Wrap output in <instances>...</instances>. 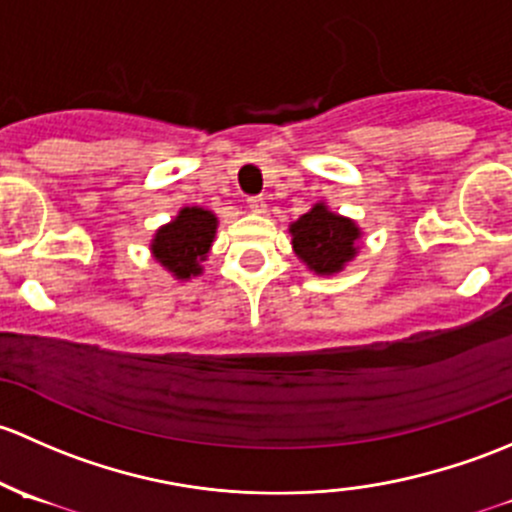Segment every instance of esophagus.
<instances>
[{"mask_svg": "<svg viewBox=\"0 0 512 512\" xmlns=\"http://www.w3.org/2000/svg\"><path fill=\"white\" fill-rule=\"evenodd\" d=\"M246 204H249V209L254 214L266 212V202H263V197H249V199H246Z\"/></svg>", "mask_w": 512, "mask_h": 512, "instance_id": "34e87169", "label": "esophagus"}]
</instances>
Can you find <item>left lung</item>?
I'll return each instance as SVG.
<instances>
[{"label": "left lung", "instance_id": "8db88e82", "mask_svg": "<svg viewBox=\"0 0 512 512\" xmlns=\"http://www.w3.org/2000/svg\"><path fill=\"white\" fill-rule=\"evenodd\" d=\"M293 251L318 276H333L357 254L362 231L352 219L330 212L323 202L315 204L291 224Z\"/></svg>", "mask_w": 512, "mask_h": 512}]
</instances>
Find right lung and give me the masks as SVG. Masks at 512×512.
Here are the masks:
<instances>
[{"label": "right lung", "mask_w": 512, "mask_h": 512, "mask_svg": "<svg viewBox=\"0 0 512 512\" xmlns=\"http://www.w3.org/2000/svg\"><path fill=\"white\" fill-rule=\"evenodd\" d=\"M217 234V217L209 209L184 207L170 224L160 226L152 239L150 251L177 281H189L202 273L199 263L212 249Z\"/></svg>", "instance_id": "1"}]
</instances>
